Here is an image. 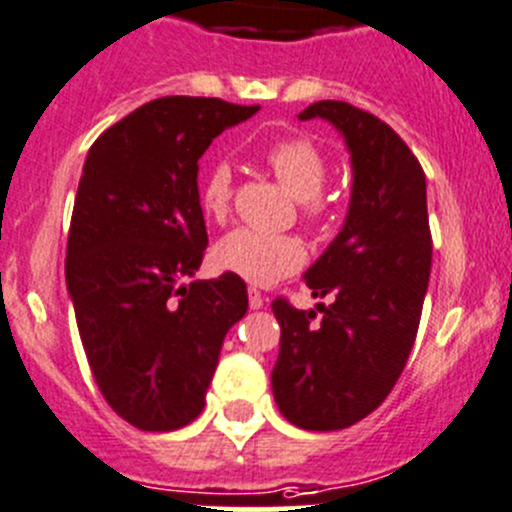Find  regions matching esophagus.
<instances>
[{"label":"esophagus","instance_id":"obj_1","mask_svg":"<svg viewBox=\"0 0 512 512\" xmlns=\"http://www.w3.org/2000/svg\"><path fill=\"white\" fill-rule=\"evenodd\" d=\"M247 298H250V308L252 310H260L262 305H265V298H262V293L257 288L247 290Z\"/></svg>","mask_w":512,"mask_h":512}]
</instances>
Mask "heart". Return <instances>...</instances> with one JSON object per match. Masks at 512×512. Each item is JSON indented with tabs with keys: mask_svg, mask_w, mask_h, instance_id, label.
Instances as JSON below:
<instances>
[{
	"mask_svg": "<svg viewBox=\"0 0 512 512\" xmlns=\"http://www.w3.org/2000/svg\"><path fill=\"white\" fill-rule=\"evenodd\" d=\"M270 171L300 202L308 224L323 227L333 219V204L321 194L328 176L326 156L310 138L288 136L265 151ZM199 204L204 214L222 222L232 204V166L212 161L199 181ZM214 260L222 270L240 275L252 285H272L305 265V247L293 234H272L240 227L224 234L214 247Z\"/></svg>",
	"mask_w": 512,
	"mask_h": 512,
	"instance_id": "1",
	"label": "heart"
}]
</instances>
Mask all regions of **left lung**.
<instances>
[{
  "instance_id": "1",
  "label": "left lung",
  "mask_w": 512,
  "mask_h": 512,
  "mask_svg": "<svg viewBox=\"0 0 512 512\" xmlns=\"http://www.w3.org/2000/svg\"><path fill=\"white\" fill-rule=\"evenodd\" d=\"M298 118L341 131L353 186L341 232L305 272L313 298H331L315 305L322 318L272 303V394L295 427L333 432L374 412L407 366L432 270L427 179L399 133L356 105L318 100Z\"/></svg>"
}]
</instances>
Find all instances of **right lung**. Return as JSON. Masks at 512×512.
I'll list each match as a JSON object with an SVG mask.
<instances>
[{"label": "right lung", "mask_w": 512, "mask_h": 512, "mask_svg": "<svg viewBox=\"0 0 512 512\" xmlns=\"http://www.w3.org/2000/svg\"><path fill=\"white\" fill-rule=\"evenodd\" d=\"M260 111L219 98L151 100L90 146L68 234L65 280L100 394L143 432L202 414L247 285L224 272L194 280L207 250L199 159Z\"/></svg>", "instance_id": "right-lung-1"}]
</instances>
